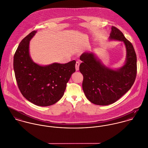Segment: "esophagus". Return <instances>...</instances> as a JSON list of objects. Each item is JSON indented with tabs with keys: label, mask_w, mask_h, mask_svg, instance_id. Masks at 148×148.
Segmentation results:
<instances>
[{
	"label": "esophagus",
	"mask_w": 148,
	"mask_h": 148,
	"mask_svg": "<svg viewBox=\"0 0 148 148\" xmlns=\"http://www.w3.org/2000/svg\"><path fill=\"white\" fill-rule=\"evenodd\" d=\"M79 65H80V62H79V61H77V62H76V64H75V69H76V70H79Z\"/></svg>",
	"instance_id": "esophagus-1"
}]
</instances>
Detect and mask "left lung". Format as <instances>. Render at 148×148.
Returning a JSON list of instances; mask_svg holds the SVG:
<instances>
[{
  "label": "left lung",
  "instance_id": "obj_1",
  "mask_svg": "<svg viewBox=\"0 0 148 148\" xmlns=\"http://www.w3.org/2000/svg\"><path fill=\"white\" fill-rule=\"evenodd\" d=\"M110 39L122 41L125 45L126 62L120 69L106 67L93 53H84L80 56L83 90L89 101L100 106L112 104L123 96L131 88L137 74V57L131 42L115 27L111 28Z\"/></svg>",
  "mask_w": 148,
  "mask_h": 148
}]
</instances>
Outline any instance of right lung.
Listing matches in <instances>:
<instances>
[{
  "instance_id": "add662e5",
  "label": "right lung",
  "mask_w": 148,
  "mask_h": 148,
  "mask_svg": "<svg viewBox=\"0 0 148 148\" xmlns=\"http://www.w3.org/2000/svg\"><path fill=\"white\" fill-rule=\"evenodd\" d=\"M36 31L24 37L14 57V69L18 87L28 101L38 106L55 104L63 97L66 84L75 71L76 61L40 66L34 63L29 53V41Z\"/></svg>"
}]
</instances>
